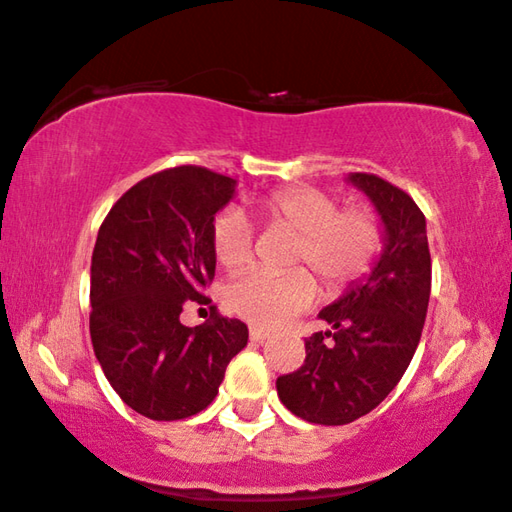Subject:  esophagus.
Here are the masks:
<instances>
[{
    "label": "esophagus",
    "instance_id": "esophagus-1",
    "mask_svg": "<svg viewBox=\"0 0 512 512\" xmlns=\"http://www.w3.org/2000/svg\"><path fill=\"white\" fill-rule=\"evenodd\" d=\"M271 338V331L262 329V326H250V340L253 342H264Z\"/></svg>",
    "mask_w": 512,
    "mask_h": 512
}]
</instances>
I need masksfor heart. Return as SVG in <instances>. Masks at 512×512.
I'll return each instance as SVG.
<instances>
[{"label": "heart", "instance_id": "b5f03b06", "mask_svg": "<svg viewBox=\"0 0 512 512\" xmlns=\"http://www.w3.org/2000/svg\"><path fill=\"white\" fill-rule=\"evenodd\" d=\"M250 213L264 225L294 230L289 262L310 266L333 292L368 273L381 248V225L375 213L365 207L340 209L333 195L317 188H278L250 200ZM211 253L227 271H239L250 262L253 227L241 211H223L213 220ZM315 299L317 282L308 269L250 271L225 292L227 308L259 326L285 324Z\"/></svg>", "mask_w": 512, "mask_h": 512}]
</instances>
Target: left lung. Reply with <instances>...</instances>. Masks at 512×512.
Here are the masks:
<instances>
[{"instance_id": "obj_1", "label": "left lung", "mask_w": 512, "mask_h": 512, "mask_svg": "<svg viewBox=\"0 0 512 512\" xmlns=\"http://www.w3.org/2000/svg\"><path fill=\"white\" fill-rule=\"evenodd\" d=\"M384 225V250L370 276L319 312L331 331L305 338V361L276 381L294 416L345 425L370 414L398 386L421 342L432 285L425 216L377 174L352 172Z\"/></svg>"}]
</instances>
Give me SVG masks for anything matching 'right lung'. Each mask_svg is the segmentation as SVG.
Returning <instances> with one entry per match:
<instances>
[{
    "label": "right lung",
    "instance_id": "obj_1",
    "mask_svg": "<svg viewBox=\"0 0 512 512\" xmlns=\"http://www.w3.org/2000/svg\"><path fill=\"white\" fill-rule=\"evenodd\" d=\"M236 181L197 165L137 181L105 216L91 255L89 333L110 386L151 421L200 414L225 368L248 345V326L218 315L195 329L179 315L216 276L211 225Z\"/></svg>",
    "mask_w": 512,
    "mask_h": 512
}]
</instances>
